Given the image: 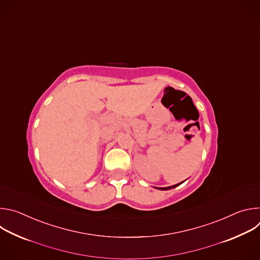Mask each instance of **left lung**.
<instances>
[{"label":"left lung","instance_id":"8db88e82","mask_svg":"<svg viewBox=\"0 0 260 260\" xmlns=\"http://www.w3.org/2000/svg\"><path fill=\"white\" fill-rule=\"evenodd\" d=\"M183 182H181V183H179V184H176V185H173V186H169V187H155V188H157V189H159V190H169V189H172V188H175V187H177V186H179L180 184H182Z\"/></svg>","mask_w":260,"mask_h":260}]
</instances>
